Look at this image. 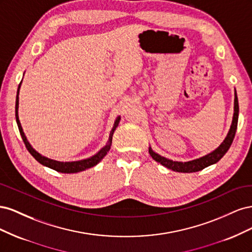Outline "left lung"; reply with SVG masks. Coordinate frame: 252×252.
Segmentation results:
<instances>
[{
    "instance_id": "1",
    "label": "left lung",
    "mask_w": 252,
    "mask_h": 252,
    "mask_svg": "<svg viewBox=\"0 0 252 252\" xmlns=\"http://www.w3.org/2000/svg\"><path fill=\"white\" fill-rule=\"evenodd\" d=\"M238 120H239V101H238V95H236V91L234 94V113H233V119H232V124L229 129V132H228L227 136L225 138L224 142L220 145V146L212 151L211 154L202 157L200 158L193 159V161L189 162H175L171 161V159L166 158L162 156L156 154L155 151H152L151 147H149V154L152 157V158L157 161L158 163H161L163 166L167 167L173 171L178 172H195L200 171L206 167H208L212 164L219 162L220 158H222L228 149L230 148L231 144L233 142L234 135L236 132V128H238Z\"/></svg>"
}]
</instances>
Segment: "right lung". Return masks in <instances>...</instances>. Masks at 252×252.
<instances>
[{"label":"right lung","mask_w":252,"mask_h":252,"mask_svg":"<svg viewBox=\"0 0 252 252\" xmlns=\"http://www.w3.org/2000/svg\"><path fill=\"white\" fill-rule=\"evenodd\" d=\"M22 83V81H21ZM21 83L19 84V87H18V91H17V98H16V120H17V124L19 127V130L21 133V136L23 139V142H24L25 146L27 148V150L30 152V155H32L37 162L40 164L49 167V168L59 171V172H62V173H77L83 170H86L88 168H91V167L95 166L97 163H100L102 161V158L107 155V152L110 149L111 146V143H112V135L114 130H116V128L118 127L119 123H120V120L121 118L118 117L116 122H114V125L111 129L110 131V135H109V140L106 144V146H104L100 151L97 152L96 155H94V157H91L89 158L86 159H82V161H77V162H59V161H55V159H50L48 158H45L43 156H41L39 152H36L32 147V145L29 144V142L27 141L26 136L23 132V129L20 123V120H19V113H18V109H19V93H20V87H21Z\"/></svg>","instance_id":"right-lung-1"}]
</instances>
